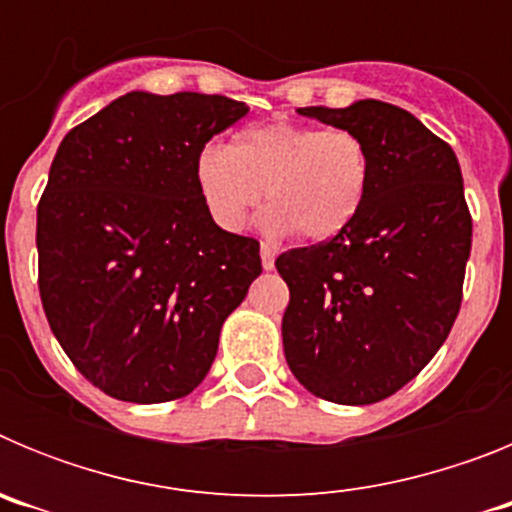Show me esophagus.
Instances as JSON below:
<instances>
[{"label": "esophagus", "instance_id": "34e87169", "mask_svg": "<svg viewBox=\"0 0 512 512\" xmlns=\"http://www.w3.org/2000/svg\"><path fill=\"white\" fill-rule=\"evenodd\" d=\"M274 261H277V248L271 243H261V264H264V269H274Z\"/></svg>", "mask_w": 512, "mask_h": 512}]
</instances>
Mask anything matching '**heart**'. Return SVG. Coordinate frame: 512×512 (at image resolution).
<instances>
[{"label":"heart","instance_id":"b5f03b06","mask_svg":"<svg viewBox=\"0 0 512 512\" xmlns=\"http://www.w3.org/2000/svg\"><path fill=\"white\" fill-rule=\"evenodd\" d=\"M372 158L356 133L271 122L235 135L233 146L207 143L194 158V182L217 228L238 233L266 197L261 228L300 230L325 241L348 228L369 189Z\"/></svg>","mask_w":512,"mask_h":512}]
</instances>
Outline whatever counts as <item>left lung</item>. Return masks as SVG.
I'll list each match as a JSON object with an SVG mask.
<instances>
[{
    "instance_id": "left-lung-1",
    "label": "left lung",
    "mask_w": 512,
    "mask_h": 512,
    "mask_svg": "<svg viewBox=\"0 0 512 512\" xmlns=\"http://www.w3.org/2000/svg\"><path fill=\"white\" fill-rule=\"evenodd\" d=\"M297 112L359 135L372 176L348 228L277 259L284 356L315 397L372 405L436 356L459 315L472 251L464 179L449 143L395 104Z\"/></svg>"
}]
</instances>
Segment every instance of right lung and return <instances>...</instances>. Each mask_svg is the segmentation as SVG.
Returning <instances> with one entry per match:
<instances>
[{"label": "right lung", "mask_w": 512, "mask_h": 512, "mask_svg": "<svg viewBox=\"0 0 512 512\" xmlns=\"http://www.w3.org/2000/svg\"><path fill=\"white\" fill-rule=\"evenodd\" d=\"M243 115L220 94L128 92L58 146L38 205L40 300L115 400L189 395L261 274L259 241L217 228L194 182L200 148Z\"/></svg>", "instance_id": "add662e5"}]
</instances>
